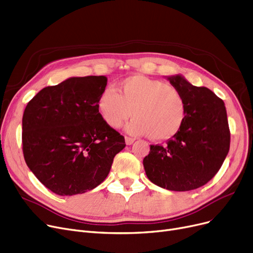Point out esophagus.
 <instances>
[{
  "mask_svg": "<svg viewBox=\"0 0 253 253\" xmlns=\"http://www.w3.org/2000/svg\"><path fill=\"white\" fill-rule=\"evenodd\" d=\"M125 142H126V145H128V146H130V145H132L133 142H134V138H132V137H128V136H126L125 137Z\"/></svg>",
  "mask_w": 253,
  "mask_h": 253,
  "instance_id": "esophagus-1",
  "label": "esophagus"
}]
</instances>
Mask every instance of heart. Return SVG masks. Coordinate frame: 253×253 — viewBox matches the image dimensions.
<instances>
[{
    "instance_id": "heart-1",
    "label": "heart",
    "mask_w": 253,
    "mask_h": 253,
    "mask_svg": "<svg viewBox=\"0 0 253 253\" xmlns=\"http://www.w3.org/2000/svg\"><path fill=\"white\" fill-rule=\"evenodd\" d=\"M104 90L97 100V111L111 128H120L133 114L127 126L132 135H149L168 140L177 135L186 119V102L173 85L135 74Z\"/></svg>"
}]
</instances>
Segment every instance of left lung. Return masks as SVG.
<instances>
[{"mask_svg": "<svg viewBox=\"0 0 253 253\" xmlns=\"http://www.w3.org/2000/svg\"><path fill=\"white\" fill-rule=\"evenodd\" d=\"M167 80L184 97L185 122L167 144L151 146L142 162L152 183L168 190L189 191L210 181L227 155L230 133L226 109L215 93L191 84L181 74Z\"/></svg>", "mask_w": 253, "mask_h": 253, "instance_id": "left-lung-1", "label": "left lung"}]
</instances>
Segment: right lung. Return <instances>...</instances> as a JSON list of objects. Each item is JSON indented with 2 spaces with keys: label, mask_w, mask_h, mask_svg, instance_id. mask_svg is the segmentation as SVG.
<instances>
[{
  "label": "right lung",
  "mask_w": 253,
  "mask_h": 253,
  "mask_svg": "<svg viewBox=\"0 0 253 253\" xmlns=\"http://www.w3.org/2000/svg\"><path fill=\"white\" fill-rule=\"evenodd\" d=\"M106 76L69 78L42 89L23 116V151L36 178L58 195L84 193L100 185L124 136L97 111Z\"/></svg>",
  "instance_id": "obj_1"
}]
</instances>
